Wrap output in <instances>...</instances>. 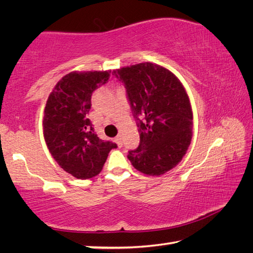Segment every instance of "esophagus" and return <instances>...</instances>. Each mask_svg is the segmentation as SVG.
Instances as JSON below:
<instances>
[{
    "instance_id": "34e87169",
    "label": "esophagus",
    "mask_w": 253,
    "mask_h": 253,
    "mask_svg": "<svg viewBox=\"0 0 253 253\" xmlns=\"http://www.w3.org/2000/svg\"><path fill=\"white\" fill-rule=\"evenodd\" d=\"M115 142H116V143L118 144L119 147H122V145H123V143H122V136L118 135V136L116 137V138H115Z\"/></svg>"
}]
</instances>
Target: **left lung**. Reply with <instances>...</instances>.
Returning <instances> with one entry per match:
<instances>
[{"label":"left lung","mask_w":253,"mask_h":253,"mask_svg":"<svg viewBox=\"0 0 253 253\" xmlns=\"http://www.w3.org/2000/svg\"><path fill=\"white\" fill-rule=\"evenodd\" d=\"M113 75L125 87L139 128V145L128 152V160L146 175L166 173L191 144L193 114L185 89L169 70L151 62L121 68Z\"/></svg>","instance_id":"left-lung-1"}]
</instances>
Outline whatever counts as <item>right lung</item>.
I'll use <instances>...</instances> for the list:
<instances>
[{"instance_id": "right-lung-1", "label": "right lung", "mask_w": 253, "mask_h": 253, "mask_svg": "<svg viewBox=\"0 0 253 253\" xmlns=\"http://www.w3.org/2000/svg\"><path fill=\"white\" fill-rule=\"evenodd\" d=\"M110 71L70 72L55 84L46 100L43 135L49 152L61 169L79 179L99 174L117 145L97 136L87 115L92 92L105 84Z\"/></svg>"}]
</instances>
